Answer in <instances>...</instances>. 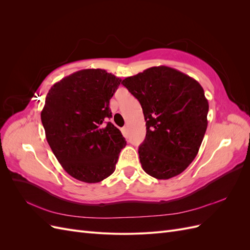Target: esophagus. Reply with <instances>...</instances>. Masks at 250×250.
Returning a JSON list of instances; mask_svg holds the SVG:
<instances>
[{"label": "esophagus", "mask_w": 250, "mask_h": 250, "mask_svg": "<svg viewBox=\"0 0 250 250\" xmlns=\"http://www.w3.org/2000/svg\"><path fill=\"white\" fill-rule=\"evenodd\" d=\"M127 131H128L127 127H123V128H122V133L124 134V137H127Z\"/></svg>", "instance_id": "34e87169"}]
</instances>
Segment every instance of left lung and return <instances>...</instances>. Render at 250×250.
Returning <instances> with one entry per match:
<instances>
[{"instance_id": "1", "label": "left lung", "mask_w": 250, "mask_h": 250, "mask_svg": "<svg viewBox=\"0 0 250 250\" xmlns=\"http://www.w3.org/2000/svg\"><path fill=\"white\" fill-rule=\"evenodd\" d=\"M146 121L139 147L142 168L156 179L184 172L197 155L208 127V102L199 83L169 66L149 67L123 81Z\"/></svg>"}]
</instances>
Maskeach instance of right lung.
<instances>
[{
  "mask_svg": "<svg viewBox=\"0 0 250 250\" xmlns=\"http://www.w3.org/2000/svg\"><path fill=\"white\" fill-rule=\"evenodd\" d=\"M120 82L105 70H81L56 82L46 97L41 118L47 141L65 172L83 183L111 175L126 146L121 131L106 122Z\"/></svg>",
  "mask_w": 250,
  "mask_h": 250,
  "instance_id": "right-lung-1",
  "label": "right lung"
}]
</instances>
